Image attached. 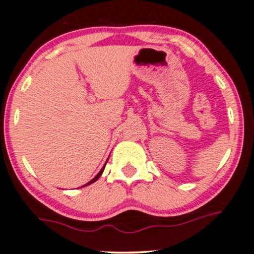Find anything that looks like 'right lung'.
Segmentation results:
<instances>
[{"instance_id": "add662e5", "label": "right lung", "mask_w": 254, "mask_h": 254, "mask_svg": "<svg viewBox=\"0 0 254 254\" xmlns=\"http://www.w3.org/2000/svg\"><path fill=\"white\" fill-rule=\"evenodd\" d=\"M106 162H107V161H106ZM105 165H106V164H105ZM105 165H104V166H103V168H102V170H100V171L98 172V175H97V176L95 177V178H93L92 180H90V182H89V183H86V184H85V185H83V186H88V185H90V184L95 183V182H96V180H98V178H99V177H100V176H102V173L104 172V169H105Z\"/></svg>"}]
</instances>
